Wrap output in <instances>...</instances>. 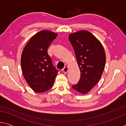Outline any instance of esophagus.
<instances>
[{
    "instance_id": "1",
    "label": "esophagus",
    "mask_w": 126,
    "mask_h": 126,
    "mask_svg": "<svg viewBox=\"0 0 126 126\" xmlns=\"http://www.w3.org/2000/svg\"><path fill=\"white\" fill-rule=\"evenodd\" d=\"M63 72L64 73H67L68 72V67L67 66H65L64 68L63 69Z\"/></svg>"
}]
</instances>
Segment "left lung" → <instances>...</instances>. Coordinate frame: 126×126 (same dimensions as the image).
<instances>
[{"label":"left lung","mask_w":126,"mask_h":126,"mask_svg":"<svg viewBox=\"0 0 126 126\" xmlns=\"http://www.w3.org/2000/svg\"><path fill=\"white\" fill-rule=\"evenodd\" d=\"M69 40L73 47L81 77L72 88L87 94L99 81L105 68L106 56L101 42L87 30L70 33Z\"/></svg>","instance_id":"left-lung-1"}]
</instances>
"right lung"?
I'll return each instance as SVG.
<instances>
[{"label": "right lung", "instance_id": "obj_1", "mask_svg": "<svg viewBox=\"0 0 126 126\" xmlns=\"http://www.w3.org/2000/svg\"><path fill=\"white\" fill-rule=\"evenodd\" d=\"M58 34L41 30L31 37L21 54V64L24 78L29 86L41 93L52 87L58 71L54 67L47 49Z\"/></svg>", "mask_w": 126, "mask_h": 126}]
</instances>
